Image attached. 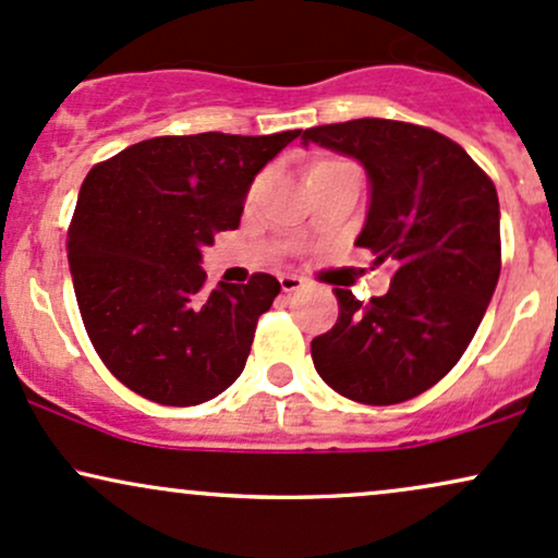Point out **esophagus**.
Instances as JSON below:
<instances>
[{
  "mask_svg": "<svg viewBox=\"0 0 558 558\" xmlns=\"http://www.w3.org/2000/svg\"><path fill=\"white\" fill-rule=\"evenodd\" d=\"M280 288H283V293H296L304 288V278H299V275H280Z\"/></svg>",
  "mask_w": 558,
  "mask_h": 558,
  "instance_id": "obj_1",
  "label": "esophagus"
}]
</instances>
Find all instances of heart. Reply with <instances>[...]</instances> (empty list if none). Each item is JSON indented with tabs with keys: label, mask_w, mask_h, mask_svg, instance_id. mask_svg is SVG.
<instances>
[{
	"label": "heart",
	"mask_w": 558,
	"mask_h": 558,
	"mask_svg": "<svg viewBox=\"0 0 558 558\" xmlns=\"http://www.w3.org/2000/svg\"><path fill=\"white\" fill-rule=\"evenodd\" d=\"M343 165H351V162H341V159H330V162H323V165H317L315 170H319V168H343Z\"/></svg>",
	"instance_id": "heart-1"
}]
</instances>
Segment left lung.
Returning <instances> with one entry per match:
<instances>
[{"instance_id": "left-lung-1", "label": "left lung", "mask_w": 558, "mask_h": 558, "mask_svg": "<svg viewBox=\"0 0 558 558\" xmlns=\"http://www.w3.org/2000/svg\"><path fill=\"white\" fill-rule=\"evenodd\" d=\"M301 144L362 165L369 209L356 246L396 267L386 296L369 304L336 288L338 323L312 341L315 369L351 401L414 399L459 362L496 291V185L444 133L399 120L315 125Z\"/></svg>"}]
</instances>
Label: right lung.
Here are the masks:
<instances>
[{
    "mask_svg": "<svg viewBox=\"0 0 558 558\" xmlns=\"http://www.w3.org/2000/svg\"><path fill=\"white\" fill-rule=\"evenodd\" d=\"M299 133L159 136L88 172L68 262L88 338L123 386L165 407H196L243 373L280 283L257 272L207 293L202 248L239 228L257 172Z\"/></svg>",
    "mask_w": 558,
    "mask_h": 558,
    "instance_id": "obj_1",
    "label": "right lung"
}]
</instances>
